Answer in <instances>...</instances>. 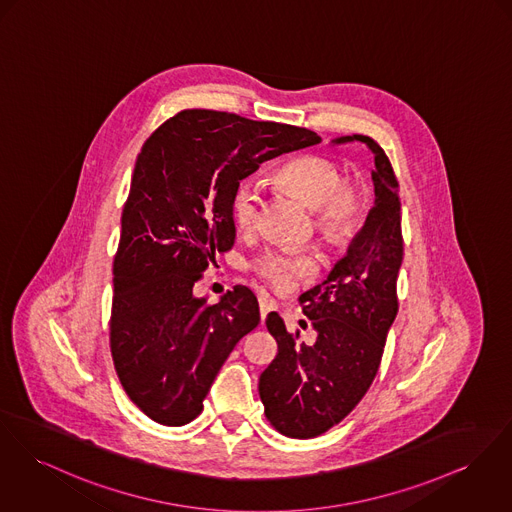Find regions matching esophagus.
Segmentation results:
<instances>
[{
	"instance_id": "obj_1",
	"label": "esophagus",
	"mask_w": 512,
	"mask_h": 512,
	"mask_svg": "<svg viewBox=\"0 0 512 512\" xmlns=\"http://www.w3.org/2000/svg\"><path fill=\"white\" fill-rule=\"evenodd\" d=\"M259 308H261V317H265L269 312L276 310L275 298L269 296V294H261L259 296Z\"/></svg>"
}]
</instances>
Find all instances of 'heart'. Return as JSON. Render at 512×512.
Wrapping results in <instances>:
<instances>
[{"instance_id":"heart-1","label":"heart","mask_w":512,"mask_h":512,"mask_svg":"<svg viewBox=\"0 0 512 512\" xmlns=\"http://www.w3.org/2000/svg\"><path fill=\"white\" fill-rule=\"evenodd\" d=\"M275 181L304 198L315 212V228L331 243H343L353 236L364 212V191L347 181L343 167L325 156H302L276 169ZM261 189L253 181L237 185L232 197V218L239 230H253L261 218ZM253 269L269 280L276 290H292L317 273L312 253L273 247L263 251Z\"/></svg>"}]
</instances>
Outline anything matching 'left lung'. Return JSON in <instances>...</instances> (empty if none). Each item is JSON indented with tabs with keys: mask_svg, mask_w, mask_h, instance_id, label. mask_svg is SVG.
<instances>
[{
	"mask_svg": "<svg viewBox=\"0 0 512 512\" xmlns=\"http://www.w3.org/2000/svg\"><path fill=\"white\" fill-rule=\"evenodd\" d=\"M347 142H362L374 154L376 202L329 276L300 296L314 343H300V333H288L275 312L267 317L278 353L259 378V395L271 425L290 438L319 436L353 411L376 378L397 315L395 286L403 261L399 185L386 152L372 138L333 140Z\"/></svg>",
	"mask_w": 512,
	"mask_h": 512,
	"instance_id": "8db88e82",
	"label": "left lung"
}]
</instances>
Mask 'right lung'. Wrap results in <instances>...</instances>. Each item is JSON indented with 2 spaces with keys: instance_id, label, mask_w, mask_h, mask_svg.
Returning a JSON list of instances; mask_svg holds the SVG:
<instances>
[{
  "instance_id": "1",
  "label": "right lung",
  "mask_w": 512,
  "mask_h": 512,
  "mask_svg": "<svg viewBox=\"0 0 512 512\" xmlns=\"http://www.w3.org/2000/svg\"><path fill=\"white\" fill-rule=\"evenodd\" d=\"M306 128L206 109L165 120L138 154L113 263L111 353L128 397L159 425L197 419L259 302L234 286L218 304L195 282L232 249V197L263 161L319 144Z\"/></svg>"
}]
</instances>
